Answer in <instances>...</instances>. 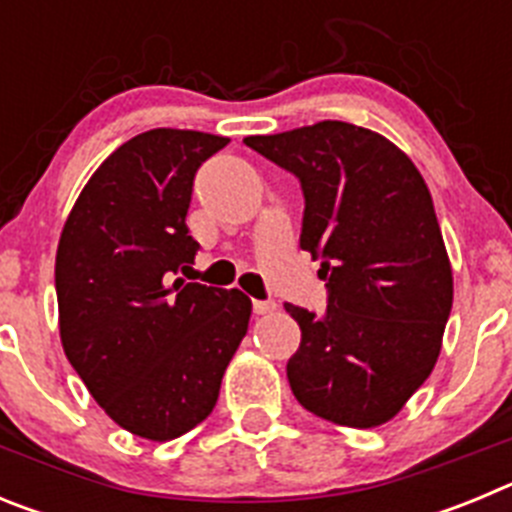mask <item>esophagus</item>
Segmentation results:
<instances>
[{
	"label": "esophagus",
	"instance_id": "obj_1",
	"mask_svg": "<svg viewBox=\"0 0 512 512\" xmlns=\"http://www.w3.org/2000/svg\"><path fill=\"white\" fill-rule=\"evenodd\" d=\"M277 310V302L271 300H253V312L256 315H269V312Z\"/></svg>",
	"mask_w": 512,
	"mask_h": 512
}]
</instances>
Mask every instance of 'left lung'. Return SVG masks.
Instances as JSON below:
<instances>
[{"mask_svg": "<svg viewBox=\"0 0 512 512\" xmlns=\"http://www.w3.org/2000/svg\"><path fill=\"white\" fill-rule=\"evenodd\" d=\"M243 143L297 176L300 248L328 289L323 315L284 302L302 330L289 387L330 423H387L433 372L454 300L423 176L395 143L341 120Z\"/></svg>", "mask_w": 512, "mask_h": 512, "instance_id": "obj_1", "label": "left lung"}]
</instances>
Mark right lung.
Instances as JSON below:
<instances>
[{
    "mask_svg": "<svg viewBox=\"0 0 512 512\" xmlns=\"http://www.w3.org/2000/svg\"><path fill=\"white\" fill-rule=\"evenodd\" d=\"M223 135L156 128L122 143L87 182L56 253L61 343L99 408L171 441L215 408L251 300L176 279L200 243L187 228L197 169Z\"/></svg>",
    "mask_w": 512,
    "mask_h": 512,
    "instance_id": "right-lung-1",
    "label": "right lung"
}]
</instances>
